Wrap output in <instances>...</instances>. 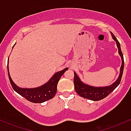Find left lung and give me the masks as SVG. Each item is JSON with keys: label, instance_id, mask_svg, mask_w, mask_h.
<instances>
[{"label": "left lung", "instance_id": "1", "mask_svg": "<svg viewBox=\"0 0 131 131\" xmlns=\"http://www.w3.org/2000/svg\"><path fill=\"white\" fill-rule=\"evenodd\" d=\"M112 38L116 41V45L118 48V53L120 55L122 60L121 67L120 68V73H119V77L116 80V81L114 82L112 84L107 86L103 87H96L90 86L89 84L84 83L80 80L76 72H74V90L81 97L84 98L88 99V100L92 101H100L104 99V97H107L111 92H113L116 87L120 84L122 76H123V70H124V57H123V53H122L121 49V45L118 40L115 37L114 34L111 32Z\"/></svg>", "mask_w": 131, "mask_h": 131}]
</instances>
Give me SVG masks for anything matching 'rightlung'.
Wrapping results in <instances>:
<instances>
[{"instance_id": "obj_1", "label": "right lung", "mask_w": 131, "mask_h": 131, "mask_svg": "<svg viewBox=\"0 0 131 131\" xmlns=\"http://www.w3.org/2000/svg\"><path fill=\"white\" fill-rule=\"evenodd\" d=\"M15 45L13 46V48ZM68 70V68H66L64 70L54 73L49 81L39 87L34 88H22L17 86L13 81L8 71V59L7 63L8 78L14 91H16L22 97H25L26 100L34 103H41L52 99L57 93V84L59 80L64 73Z\"/></svg>"}]
</instances>
